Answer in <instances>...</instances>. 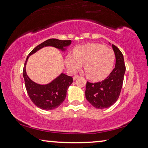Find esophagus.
Wrapping results in <instances>:
<instances>
[{
  "label": "esophagus",
  "instance_id": "1",
  "mask_svg": "<svg viewBox=\"0 0 148 148\" xmlns=\"http://www.w3.org/2000/svg\"><path fill=\"white\" fill-rule=\"evenodd\" d=\"M79 78V76L76 75V76H74V77H73V80H76V79H77V78Z\"/></svg>",
  "mask_w": 148,
  "mask_h": 148
}]
</instances>
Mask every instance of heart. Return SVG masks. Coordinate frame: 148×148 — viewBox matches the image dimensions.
<instances>
[{"label":"heart","instance_id":"heart-1","mask_svg":"<svg viewBox=\"0 0 148 148\" xmlns=\"http://www.w3.org/2000/svg\"><path fill=\"white\" fill-rule=\"evenodd\" d=\"M115 56L114 51L101 44H87L78 47L73 55L66 59L67 68L75 73L84 64L86 75L92 80H99L108 76L113 68Z\"/></svg>","mask_w":148,"mask_h":148}]
</instances>
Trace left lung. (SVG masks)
<instances>
[{
	"label": "left lung",
	"mask_w": 148,
	"mask_h": 148,
	"mask_svg": "<svg viewBox=\"0 0 148 148\" xmlns=\"http://www.w3.org/2000/svg\"><path fill=\"white\" fill-rule=\"evenodd\" d=\"M115 54V68L106 79L95 83L87 82L85 97L87 101L97 109L108 108L119 98L123 86L126 68L124 57L119 49L111 45Z\"/></svg>",
	"instance_id": "1"
}]
</instances>
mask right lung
I'll return each mask as SVG.
<instances>
[{"label": "right lung", "instance_id": "add662e5", "mask_svg": "<svg viewBox=\"0 0 148 148\" xmlns=\"http://www.w3.org/2000/svg\"><path fill=\"white\" fill-rule=\"evenodd\" d=\"M72 43V40H62L51 38L45 40L35 47L27 57L23 70V76L27 92L32 101L35 106L44 110H54L59 107L66 97V92L69 86L73 82L72 76L61 73L58 77L54 78L48 84H41L31 80L26 72V64L29 56L34 54L40 49L45 47H53L65 52Z\"/></svg>", "mask_w": 148, "mask_h": 148}]
</instances>
